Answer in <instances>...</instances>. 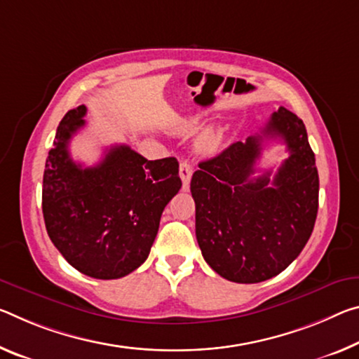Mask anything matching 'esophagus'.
I'll return each instance as SVG.
<instances>
[{"instance_id":"1","label":"esophagus","mask_w":359,"mask_h":359,"mask_svg":"<svg viewBox=\"0 0 359 359\" xmlns=\"http://www.w3.org/2000/svg\"><path fill=\"white\" fill-rule=\"evenodd\" d=\"M193 170H195V169H193V166H191L189 161L180 163L179 175H180V179H182V184H184V189H189L190 179H191V175H193Z\"/></svg>"}]
</instances>
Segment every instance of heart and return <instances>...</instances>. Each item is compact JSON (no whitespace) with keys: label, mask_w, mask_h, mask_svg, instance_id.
Here are the masks:
<instances>
[{"label":"heart","mask_w":359,"mask_h":359,"mask_svg":"<svg viewBox=\"0 0 359 359\" xmlns=\"http://www.w3.org/2000/svg\"><path fill=\"white\" fill-rule=\"evenodd\" d=\"M203 145H204V149H208V150H212L214 147L217 145V137H215V135H208V137L204 139Z\"/></svg>","instance_id":"heart-1"}]
</instances>
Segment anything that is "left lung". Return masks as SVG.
Here are the masks:
<instances>
[{
	"mask_svg": "<svg viewBox=\"0 0 359 359\" xmlns=\"http://www.w3.org/2000/svg\"><path fill=\"white\" fill-rule=\"evenodd\" d=\"M264 138H280L290 156L276 177L252 178ZM190 190L196 240L222 278L252 284L280 275L302 252L315 226L320 179L302 119L278 108L246 142L201 161Z\"/></svg>",
	"mask_w": 359,
	"mask_h": 359,
	"instance_id": "8db88e82",
	"label": "left lung"
}]
</instances>
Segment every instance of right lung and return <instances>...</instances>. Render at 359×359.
Here are the masks:
<instances>
[{
    "label": "right lung",
    "instance_id": "add662e5",
    "mask_svg": "<svg viewBox=\"0 0 359 359\" xmlns=\"http://www.w3.org/2000/svg\"><path fill=\"white\" fill-rule=\"evenodd\" d=\"M84 115V105L73 108L57 128L43 175L44 224L73 269L116 280L149 257L163 210L182 187L179 161H149L128 145H115L95 166L83 168L68 144L86 124Z\"/></svg>",
    "mask_w": 359,
    "mask_h": 359
}]
</instances>
